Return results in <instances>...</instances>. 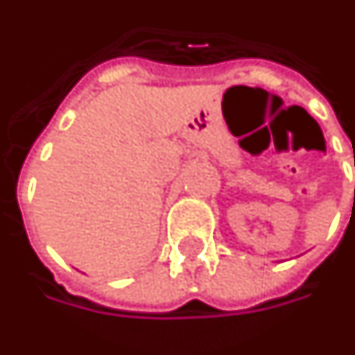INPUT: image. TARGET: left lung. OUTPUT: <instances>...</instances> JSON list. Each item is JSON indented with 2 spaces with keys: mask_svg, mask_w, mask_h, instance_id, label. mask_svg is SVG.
<instances>
[{
  "mask_svg": "<svg viewBox=\"0 0 355 355\" xmlns=\"http://www.w3.org/2000/svg\"><path fill=\"white\" fill-rule=\"evenodd\" d=\"M354 167H355V159H354Z\"/></svg>",
  "mask_w": 355,
  "mask_h": 355,
  "instance_id": "obj_1",
  "label": "left lung"
}]
</instances>
